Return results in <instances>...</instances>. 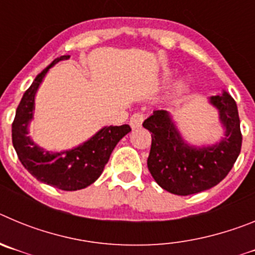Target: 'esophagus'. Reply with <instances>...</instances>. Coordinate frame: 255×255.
Returning a JSON list of instances; mask_svg holds the SVG:
<instances>
[{
    "label": "esophagus",
    "instance_id": "obj_1",
    "mask_svg": "<svg viewBox=\"0 0 255 255\" xmlns=\"http://www.w3.org/2000/svg\"><path fill=\"white\" fill-rule=\"evenodd\" d=\"M143 121H144V115L136 112V114H134L131 117H130V126H131L132 129H138V128H140L141 126Z\"/></svg>",
    "mask_w": 255,
    "mask_h": 255
}]
</instances>
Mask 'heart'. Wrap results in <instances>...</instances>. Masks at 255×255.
Instances as JSON below:
<instances>
[{
    "mask_svg": "<svg viewBox=\"0 0 255 255\" xmlns=\"http://www.w3.org/2000/svg\"><path fill=\"white\" fill-rule=\"evenodd\" d=\"M179 88H180V85H179Z\"/></svg>",
    "mask_w": 255,
    "mask_h": 255,
    "instance_id": "obj_1",
    "label": "heart"
}]
</instances>
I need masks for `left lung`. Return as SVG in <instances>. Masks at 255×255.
<instances>
[{"label":"left lung","instance_id":"8db88e82","mask_svg":"<svg viewBox=\"0 0 255 255\" xmlns=\"http://www.w3.org/2000/svg\"><path fill=\"white\" fill-rule=\"evenodd\" d=\"M209 103L220 114L225 138L213 145L197 148L181 138L167 111L153 112L143 123L152 132L148 170L155 182L176 195H190L213 188L227 176L242 150L238 106L227 92L212 96Z\"/></svg>","mask_w":255,"mask_h":255}]
</instances>
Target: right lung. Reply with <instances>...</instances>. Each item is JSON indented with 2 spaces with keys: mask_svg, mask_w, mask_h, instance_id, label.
I'll list each match as a JSON object with an SVG mask.
<instances>
[{
  "mask_svg": "<svg viewBox=\"0 0 255 255\" xmlns=\"http://www.w3.org/2000/svg\"><path fill=\"white\" fill-rule=\"evenodd\" d=\"M65 55L53 60L22 96L12 123V144L22 166L37 180L61 190H80L93 184L101 176L116 144L131 131L129 125L105 126L89 140L74 149L52 153L39 148L28 136V125L33 119L34 97L38 87L49 69Z\"/></svg>",
  "mask_w": 255,
  "mask_h": 255,
  "instance_id": "right-lung-1",
  "label": "right lung"
}]
</instances>
